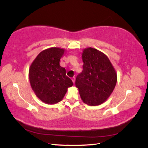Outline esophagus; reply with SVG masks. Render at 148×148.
Returning a JSON list of instances; mask_svg holds the SVG:
<instances>
[{
	"mask_svg": "<svg viewBox=\"0 0 148 148\" xmlns=\"http://www.w3.org/2000/svg\"><path fill=\"white\" fill-rule=\"evenodd\" d=\"M71 79H72V81H73V82L75 83V77H72V78H71Z\"/></svg>",
	"mask_w": 148,
	"mask_h": 148,
	"instance_id": "1",
	"label": "esophagus"
}]
</instances>
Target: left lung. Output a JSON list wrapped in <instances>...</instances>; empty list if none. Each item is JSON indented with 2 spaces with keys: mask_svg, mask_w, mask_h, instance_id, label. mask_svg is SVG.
Instances as JSON below:
<instances>
[{
  "mask_svg": "<svg viewBox=\"0 0 148 148\" xmlns=\"http://www.w3.org/2000/svg\"><path fill=\"white\" fill-rule=\"evenodd\" d=\"M82 59L83 71L77 77L75 85L85 104L100 105L113 92L117 73L109 58L96 49H84Z\"/></svg>",
  "mask_w": 148,
  "mask_h": 148,
  "instance_id": "left-lung-1",
  "label": "left lung"
}]
</instances>
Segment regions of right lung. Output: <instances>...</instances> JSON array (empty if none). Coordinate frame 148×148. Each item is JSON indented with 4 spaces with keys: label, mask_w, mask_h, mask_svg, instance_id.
I'll return each mask as SVG.
<instances>
[{
    "label": "right lung",
    "mask_w": 148,
    "mask_h": 148,
    "mask_svg": "<svg viewBox=\"0 0 148 148\" xmlns=\"http://www.w3.org/2000/svg\"><path fill=\"white\" fill-rule=\"evenodd\" d=\"M65 50L51 47L40 52L31 64L29 78L31 88L40 100L55 104L63 99L67 89L73 86L66 70L60 65Z\"/></svg>",
    "instance_id": "1"
}]
</instances>
